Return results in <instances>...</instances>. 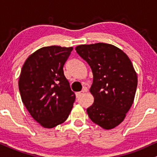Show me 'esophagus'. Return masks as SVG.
<instances>
[{"label":"esophagus","instance_id":"34e87169","mask_svg":"<svg viewBox=\"0 0 157 157\" xmlns=\"http://www.w3.org/2000/svg\"><path fill=\"white\" fill-rule=\"evenodd\" d=\"M86 89H83V90H82L81 91H80V92H77L76 93L77 97H80L85 92H86Z\"/></svg>","mask_w":157,"mask_h":157}]
</instances>
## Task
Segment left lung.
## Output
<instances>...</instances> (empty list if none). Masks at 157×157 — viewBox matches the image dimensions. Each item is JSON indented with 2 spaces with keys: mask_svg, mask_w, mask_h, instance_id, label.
<instances>
[{
  "mask_svg": "<svg viewBox=\"0 0 157 157\" xmlns=\"http://www.w3.org/2000/svg\"><path fill=\"white\" fill-rule=\"evenodd\" d=\"M75 50L93 73L90 92L94 100L86 110L88 115L102 128L112 129L123 121L134 102L137 75L132 63L111 44L80 45Z\"/></svg>",
  "mask_w": 157,
  "mask_h": 157,
  "instance_id": "obj_1",
  "label": "left lung"
}]
</instances>
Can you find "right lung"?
Segmentation results:
<instances>
[{
	"instance_id": "right-lung-1",
	"label": "right lung",
	"mask_w": 157,
	"mask_h": 157,
	"mask_svg": "<svg viewBox=\"0 0 157 157\" xmlns=\"http://www.w3.org/2000/svg\"><path fill=\"white\" fill-rule=\"evenodd\" d=\"M73 47L51 46L32 54L23 64L19 77L21 100L34 120L52 128L66 120L75 94L63 72Z\"/></svg>"
}]
</instances>
